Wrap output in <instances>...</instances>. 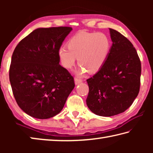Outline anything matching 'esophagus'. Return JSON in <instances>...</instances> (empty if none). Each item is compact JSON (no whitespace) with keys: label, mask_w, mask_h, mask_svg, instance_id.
<instances>
[{"label":"esophagus","mask_w":153,"mask_h":153,"mask_svg":"<svg viewBox=\"0 0 153 153\" xmlns=\"http://www.w3.org/2000/svg\"><path fill=\"white\" fill-rule=\"evenodd\" d=\"M74 82H75V84L77 85V84H80V83L82 82V80L81 79H79V78H77V77H75Z\"/></svg>","instance_id":"34e87169"}]
</instances>
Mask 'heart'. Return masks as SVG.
Instances as JSON below:
<instances>
[{
  "instance_id": "1",
  "label": "heart",
  "mask_w": 153,
  "mask_h": 153,
  "mask_svg": "<svg viewBox=\"0 0 153 153\" xmlns=\"http://www.w3.org/2000/svg\"><path fill=\"white\" fill-rule=\"evenodd\" d=\"M67 49L61 46L58 56L62 65L67 69L73 68L77 58L80 65L79 76L88 71L96 73L107 61L111 42L108 36L102 32H81L72 36L67 42Z\"/></svg>"
}]
</instances>
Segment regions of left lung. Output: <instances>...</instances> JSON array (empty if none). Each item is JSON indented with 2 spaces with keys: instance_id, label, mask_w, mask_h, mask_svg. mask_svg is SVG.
Here are the masks:
<instances>
[{
  "instance_id": "left-lung-1",
  "label": "left lung",
  "mask_w": 153,
  "mask_h": 153,
  "mask_svg": "<svg viewBox=\"0 0 153 153\" xmlns=\"http://www.w3.org/2000/svg\"><path fill=\"white\" fill-rule=\"evenodd\" d=\"M113 44L107 61L86 81V104L92 113L103 117L121 113L132 105L140 86L141 63L128 38L109 28Z\"/></svg>"
}]
</instances>
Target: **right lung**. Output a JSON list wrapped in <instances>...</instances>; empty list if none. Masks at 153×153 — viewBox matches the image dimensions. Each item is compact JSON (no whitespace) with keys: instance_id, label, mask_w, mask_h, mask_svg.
<instances>
[{"instance_id":"1","label":"right lung","mask_w":153,"mask_h":153,"mask_svg":"<svg viewBox=\"0 0 153 153\" xmlns=\"http://www.w3.org/2000/svg\"><path fill=\"white\" fill-rule=\"evenodd\" d=\"M70 27L38 28L15 47L9 80L19 107L31 117L48 119L63 109L75 87L69 72L59 65L58 51Z\"/></svg>"}]
</instances>
